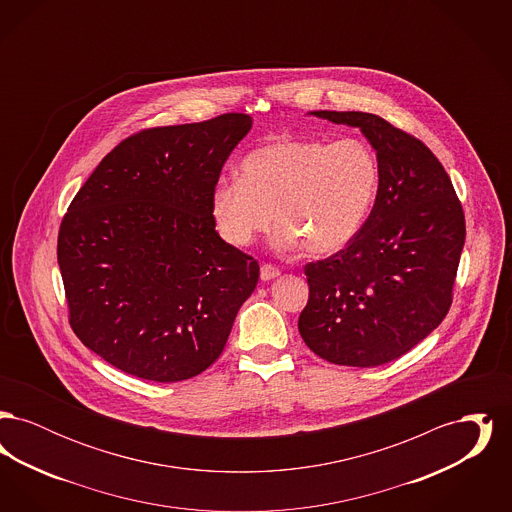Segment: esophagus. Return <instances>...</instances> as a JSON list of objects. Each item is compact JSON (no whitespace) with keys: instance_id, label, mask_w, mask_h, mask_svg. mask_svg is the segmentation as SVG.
Returning <instances> with one entry per match:
<instances>
[{"instance_id":"1","label":"esophagus","mask_w":512,"mask_h":512,"mask_svg":"<svg viewBox=\"0 0 512 512\" xmlns=\"http://www.w3.org/2000/svg\"><path fill=\"white\" fill-rule=\"evenodd\" d=\"M280 276V268L274 267V265H263L261 267V280H274V278H278Z\"/></svg>"}]
</instances>
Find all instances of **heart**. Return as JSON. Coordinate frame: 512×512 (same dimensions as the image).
Returning a JSON list of instances; mask_svg holds the SVG:
<instances>
[{
    "label": "heart",
    "mask_w": 512,
    "mask_h": 512,
    "mask_svg": "<svg viewBox=\"0 0 512 512\" xmlns=\"http://www.w3.org/2000/svg\"><path fill=\"white\" fill-rule=\"evenodd\" d=\"M378 186V157L363 140L278 138L245 155L242 178L217 180L211 213L220 236L236 247L267 232L274 213L280 249L301 245L322 257L357 236Z\"/></svg>",
    "instance_id": "obj_1"
}]
</instances>
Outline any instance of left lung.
Wrapping results in <instances>:
<instances>
[{
	"label": "left lung",
	"mask_w": 512,
	"mask_h": 512,
	"mask_svg": "<svg viewBox=\"0 0 512 512\" xmlns=\"http://www.w3.org/2000/svg\"><path fill=\"white\" fill-rule=\"evenodd\" d=\"M361 128L380 186L357 236L305 265L299 334L328 363L380 366L424 340L449 313L466 226L451 178L413 134L363 111H313Z\"/></svg>",
	"instance_id": "8db88e82"
}]
</instances>
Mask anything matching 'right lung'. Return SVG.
<instances>
[{
	"instance_id": "obj_1",
	"label": "right lung",
	"mask_w": 512,
	"mask_h": 512,
	"mask_svg": "<svg viewBox=\"0 0 512 512\" xmlns=\"http://www.w3.org/2000/svg\"><path fill=\"white\" fill-rule=\"evenodd\" d=\"M251 122L140 130L74 195L57 236L69 324L109 365L167 384L219 359L259 263L220 238L211 192Z\"/></svg>"
}]
</instances>
